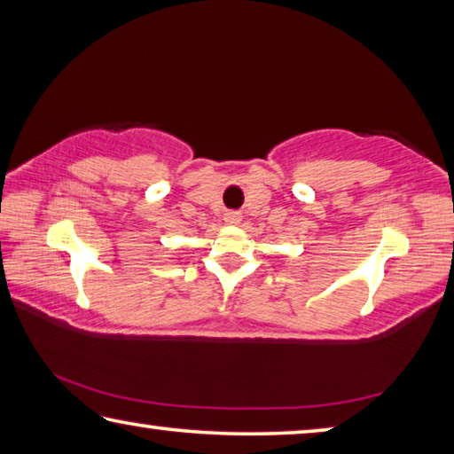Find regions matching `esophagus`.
I'll list each match as a JSON object with an SVG mask.
<instances>
[{"label": "esophagus", "instance_id": "1", "mask_svg": "<svg viewBox=\"0 0 454 454\" xmlns=\"http://www.w3.org/2000/svg\"><path fill=\"white\" fill-rule=\"evenodd\" d=\"M224 220L228 222V224H238V222H240V214H238V212H226Z\"/></svg>", "mask_w": 454, "mask_h": 454}]
</instances>
